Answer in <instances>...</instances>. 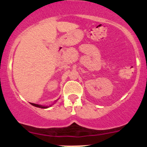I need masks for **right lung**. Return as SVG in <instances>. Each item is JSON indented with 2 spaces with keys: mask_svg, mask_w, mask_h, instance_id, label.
I'll return each mask as SVG.
<instances>
[{
  "mask_svg": "<svg viewBox=\"0 0 147 147\" xmlns=\"http://www.w3.org/2000/svg\"><path fill=\"white\" fill-rule=\"evenodd\" d=\"M32 105L36 106V107H38V108H41V109H46V108H48V106H41V105H38V104H33V103H31Z\"/></svg>",
  "mask_w": 147,
  "mask_h": 147,
  "instance_id": "obj_1",
  "label": "right lung"
}]
</instances>
